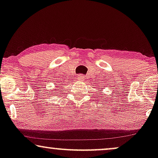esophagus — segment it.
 <instances>
[{"mask_svg": "<svg viewBox=\"0 0 158 158\" xmlns=\"http://www.w3.org/2000/svg\"><path fill=\"white\" fill-rule=\"evenodd\" d=\"M84 75H83V74H80L78 75V80L79 81H83V80L84 79Z\"/></svg>", "mask_w": 158, "mask_h": 158, "instance_id": "obj_1", "label": "esophagus"}]
</instances>
